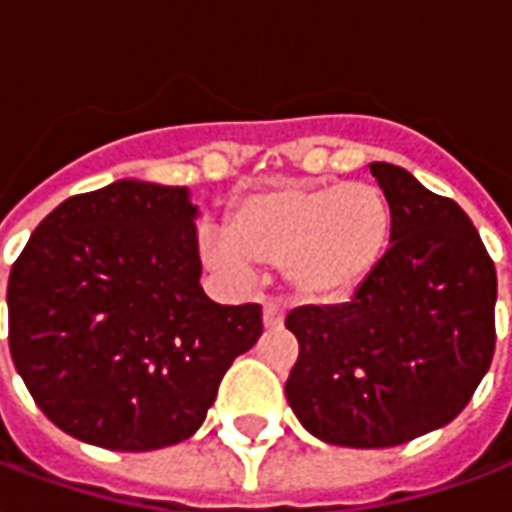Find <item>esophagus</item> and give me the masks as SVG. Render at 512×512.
<instances>
[{
  "instance_id": "esophagus-1",
  "label": "esophagus",
  "mask_w": 512,
  "mask_h": 512,
  "mask_svg": "<svg viewBox=\"0 0 512 512\" xmlns=\"http://www.w3.org/2000/svg\"><path fill=\"white\" fill-rule=\"evenodd\" d=\"M285 323V309L279 301H266L263 304V325H266L268 331H276V328H282Z\"/></svg>"
}]
</instances>
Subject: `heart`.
Instances as JSON below:
<instances>
[{"label": "heart", "mask_w": 512, "mask_h": 512, "mask_svg": "<svg viewBox=\"0 0 512 512\" xmlns=\"http://www.w3.org/2000/svg\"><path fill=\"white\" fill-rule=\"evenodd\" d=\"M230 241L214 246L222 266L241 257L285 268L287 285L309 304H339L361 290L388 257L393 208L369 181L282 184L238 200Z\"/></svg>", "instance_id": "b5f03b06"}]
</instances>
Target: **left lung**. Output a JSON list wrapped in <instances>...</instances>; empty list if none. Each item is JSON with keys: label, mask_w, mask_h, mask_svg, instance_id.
<instances>
[{"label": "left lung", "mask_w": 512, "mask_h": 512, "mask_svg": "<svg viewBox=\"0 0 512 512\" xmlns=\"http://www.w3.org/2000/svg\"><path fill=\"white\" fill-rule=\"evenodd\" d=\"M393 208L380 271L339 306H298V361L285 393L309 434L393 448L448 426L494 358L497 271L458 203L410 170L372 162Z\"/></svg>", "instance_id": "1"}]
</instances>
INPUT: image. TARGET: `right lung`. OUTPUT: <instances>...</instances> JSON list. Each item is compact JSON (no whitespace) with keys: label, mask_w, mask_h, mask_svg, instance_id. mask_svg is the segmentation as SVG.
Returning a JSON list of instances; mask_svg holds the SVG:
<instances>
[{"label":"right lung","mask_w":512,"mask_h":512,"mask_svg":"<svg viewBox=\"0 0 512 512\" xmlns=\"http://www.w3.org/2000/svg\"><path fill=\"white\" fill-rule=\"evenodd\" d=\"M198 214L187 187L119 179L56 206L15 260L10 355L70 437L108 450L192 437L260 339V306L200 287Z\"/></svg>","instance_id":"obj_1"}]
</instances>
